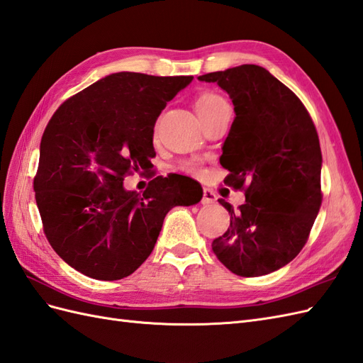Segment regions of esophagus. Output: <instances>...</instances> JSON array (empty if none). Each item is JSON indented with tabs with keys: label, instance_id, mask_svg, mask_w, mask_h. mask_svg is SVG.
<instances>
[{
	"label": "esophagus",
	"instance_id": "esophagus-1",
	"mask_svg": "<svg viewBox=\"0 0 363 363\" xmlns=\"http://www.w3.org/2000/svg\"><path fill=\"white\" fill-rule=\"evenodd\" d=\"M217 194H215L213 191H211V189H208V188H204L203 189V199H201V203L204 204V206H211V204H215L217 203Z\"/></svg>",
	"mask_w": 363,
	"mask_h": 363
}]
</instances>
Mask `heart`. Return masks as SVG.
<instances>
[{
  "instance_id": "obj_1",
  "label": "heart",
  "mask_w": 363,
  "mask_h": 363,
  "mask_svg": "<svg viewBox=\"0 0 363 363\" xmlns=\"http://www.w3.org/2000/svg\"><path fill=\"white\" fill-rule=\"evenodd\" d=\"M224 105H228V104L221 96L215 94V93H203L197 97V99H195V111H197V114L200 116V119H204V117H208V116L213 114L215 111H218ZM183 168L186 171H191V172L197 171V166H195V163H186Z\"/></svg>"
}]
</instances>
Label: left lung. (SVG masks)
Listing matches in <instances>:
<instances>
[{
    "instance_id": "obj_1",
    "label": "left lung",
    "mask_w": 363,
    "mask_h": 363,
    "mask_svg": "<svg viewBox=\"0 0 363 363\" xmlns=\"http://www.w3.org/2000/svg\"><path fill=\"white\" fill-rule=\"evenodd\" d=\"M215 82L233 104L235 119L223 143L224 183L246 188V203L212 250L232 273L261 277L289 264L307 242L322 203L319 137L298 96L253 64L199 76Z\"/></svg>"
}]
</instances>
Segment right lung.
<instances>
[{"instance_id": "right-lung-1", "label": "right lung", "mask_w": 363, "mask_h": 363, "mask_svg": "<svg viewBox=\"0 0 363 363\" xmlns=\"http://www.w3.org/2000/svg\"><path fill=\"white\" fill-rule=\"evenodd\" d=\"M192 79L113 73L65 101L48 122L36 204L50 246L85 277H130L151 255L166 213L201 200V186L179 174L152 179L143 194L123 188L126 174L151 171L155 121Z\"/></svg>"}]
</instances>
